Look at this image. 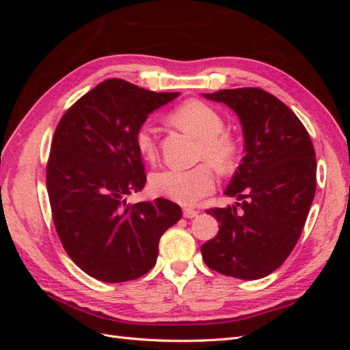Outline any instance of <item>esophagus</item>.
<instances>
[{
  "instance_id": "34e87169",
  "label": "esophagus",
  "mask_w": 350,
  "mask_h": 350,
  "mask_svg": "<svg viewBox=\"0 0 350 350\" xmlns=\"http://www.w3.org/2000/svg\"><path fill=\"white\" fill-rule=\"evenodd\" d=\"M200 211L197 210H193V208H184V217L187 219H193V217H197Z\"/></svg>"
}]
</instances>
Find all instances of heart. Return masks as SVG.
Returning a JSON list of instances; mask_svg holds the SVG:
<instances>
[{
    "instance_id": "1",
    "label": "heart",
    "mask_w": 350,
    "mask_h": 350,
    "mask_svg": "<svg viewBox=\"0 0 350 350\" xmlns=\"http://www.w3.org/2000/svg\"><path fill=\"white\" fill-rule=\"evenodd\" d=\"M169 120L200 142V161H207L219 167L230 163L235 152L234 142L224 133L225 122L221 115L210 105L197 99L187 100L169 113ZM134 142L143 159L153 162L157 156V142L149 124L137 129ZM150 187L159 196L189 206L215 191L216 176L207 165H198L193 169L171 167L153 174Z\"/></svg>"
}]
</instances>
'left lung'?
<instances>
[{"instance_id": "1", "label": "left lung", "mask_w": 350, "mask_h": 350, "mask_svg": "<svg viewBox=\"0 0 350 350\" xmlns=\"http://www.w3.org/2000/svg\"><path fill=\"white\" fill-rule=\"evenodd\" d=\"M203 96L238 113L245 156L225 191L242 201L206 210L220 225L217 235L201 245V256L225 276L266 278L291 256L308 217L317 187L311 137L291 108L262 89Z\"/></svg>"}]
</instances>
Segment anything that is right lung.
I'll use <instances>...</instances> for the list:
<instances>
[{"label": "right lung", "instance_id": "add662e5", "mask_svg": "<svg viewBox=\"0 0 350 350\" xmlns=\"http://www.w3.org/2000/svg\"><path fill=\"white\" fill-rule=\"evenodd\" d=\"M176 96L109 79L71 105L57 125L46 163L52 220L68 257L100 282L142 278L156 264L159 239L183 216L165 198L125 200L147 179L135 131Z\"/></svg>", "mask_w": 350, "mask_h": 350}]
</instances>
